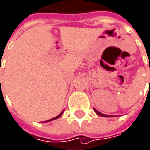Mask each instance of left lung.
<instances>
[{
	"mask_svg": "<svg viewBox=\"0 0 150 150\" xmlns=\"http://www.w3.org/2000/svg\"><path fill=\"white\" fill-rule=\"evenodd\" d=\"M94 112L98 114V115H100V116H101V117H112V116H109V115H105V114H102V113H100V112H98L96 109H94Z\"/></svg>",
	"mask_w": 150,
	"mask_h": 150,
	"instance_id": "8db88e82",
	"label": "left lung"
}]
</instances>
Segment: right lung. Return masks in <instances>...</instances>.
<instances>
[{
	"instance_id": "add662e5",
	"label": "right lung",
	"mask_w": 150,
	"mask_h": 150,
	"mask_svg": "<svg viewBox=\"0 0 150 150\" xmlns=\"http://www.w3.org/2000/svg\"><path fill=\"white\" fill-rule=\"evenodd\" d=\"M62 112H63V111L61 113L59 114L58 116H57V117H53V118H51V119H49V120H47V121H44L43 123H46V122H50V121H51V120H55V119H57V118H58V117H60L62 116Z\"/></svg>"
}]
</instances>
